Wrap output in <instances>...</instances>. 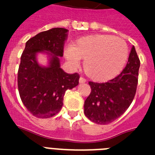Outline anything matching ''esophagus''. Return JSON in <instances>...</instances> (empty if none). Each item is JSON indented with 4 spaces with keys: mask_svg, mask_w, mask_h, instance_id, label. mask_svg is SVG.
Instances as JSON below:
<instances>
[{
    "mask_svg": "<svg viewBox=\"0 0 155 155\" xmlns=\"http://www.w3.org/2000/svg\"><path fill=\"white\" fill-rule=\"evenodd\" d=\"M79 82H80V84H84V83H86V80L83 77H80V80H79Z\"/></svg>",
    "mask_w": 155,
    "mask_h": 155,
    "instance_id": "1",
    "label": "esophagus"
}]
</instances>
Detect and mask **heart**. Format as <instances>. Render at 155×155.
<instances>
[{
	"label": "heart",
	"mask_w": 155,
	"mask_h": 155,
	"mask_svg": "<svg viewBox=\"0 0 155 155\" xmlns=\"http://www.w3.org/2000/svg\"><path fill=\"white\" fill-rule=\"evenodd\" d=\"M64 57L76 68L84 59L86 75L97 82H105L116 77L122 71L128 58L125 40L109 35L82 37L63 51Z\"/></svg>",
	"instance_id": "b5f03b06"
}]
</instances>
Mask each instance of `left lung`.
Returning <instances> with one entry per match:
<instances>
[{
  "instance_id": "8db88e82",
  "label": "left lung",
  "mask_w": 155,
  "mask_h": 155,
  "mask_svg": "<svg viewBox=\"0 0 155 155\" xmlns=\"http://www.w3.org/2000/svg\"><path fill=\"white\" fill-rule=\"evenodd\" d=\"M140 60L135 47L120 75L107 83L89 82L92 89L84 101V114L92 122L106 125L125 113L137 90Z\"/></svg>"
}]
</instances>
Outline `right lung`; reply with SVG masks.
<instances>
[{"label": "right lung", "mask_w": 155, "mask_h": 155, "mask_svg": "<svg viewBox=\"0 0 155 155\" xmlns=\"http://www.w3.org/2000/svg\"><path fill=\"white\" fill-rule=\"evenodd\" d=\"M68 31L52 28L25 43L18 69V91L23 104L36 117L49 118L57 114L63 105L66 91L79 84L77 73L68 74L60 68ZM38 53L47 54V65L37 62Z\"/></svg>", "instance_id": "right-lung-1"}]
</instances>
